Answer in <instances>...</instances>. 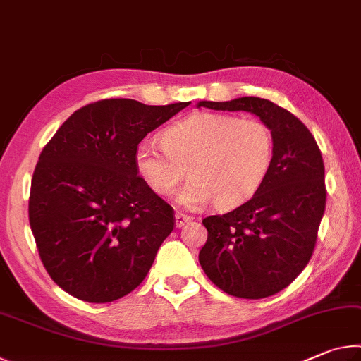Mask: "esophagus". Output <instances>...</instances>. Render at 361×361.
Instances as JSON below:
<instances>
[{
	"label": "esophagus",
	"mask_w": 361,
	"mask_h": 361,
	"mask_svg": "<svg viewBox=\"0 0 361 361\" xmlns=\"http://www.w3.org/2000/svg\"><path fill=\"white\" fill-rule=\"evenodd\" d=\"M189 221H191V216H188V215H185V213H180V212L175 213V224H176V228H183V226H185Z\"/></svg>",
	"instance_id": "esophagus-1"
}]
</instances>
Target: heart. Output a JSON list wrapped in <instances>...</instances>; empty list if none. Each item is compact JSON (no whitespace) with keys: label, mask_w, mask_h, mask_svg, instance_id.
<instances>
[{"label":"heart","mask_w":361,"mask_h":361,"mask_svg":"<svg viewBox=\"0 0 361 361\" xmlns=\"http://www.w3.org/2000/svg\"><path fill=\"white\" fill-rule=\"evenodd\" d=\"M162 143H138L135 170L156 194L170 195L188 167L191 178L176 197L188 209L212 200L221 210L245 204L259 191L274 157V135L264 122L232 114L188 116L164 129Z\"/></svg>","instance_id":"obj_1"}]
</instances>
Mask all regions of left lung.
<instances>
[{
    "instance_id": "obj_1",
    "label": "left lung",
    "mask_w": 361,
    "mask_h": 361,
    "mask_svg": "<svg viewBox=\"0 0 361 361\" xmlns=\"http://www.w3.org/2000/svg\"><path fill=\"white\" fill-rule=\"evenodd\" d=\"M216 111H247L274 135L272 166L252 199L202 219L209 231L199 262L231 296L261 299L295 280L312 256L325 213V166L315 138L295 114L259 97L199 102Z\"/></svg>"
}]
</instances>
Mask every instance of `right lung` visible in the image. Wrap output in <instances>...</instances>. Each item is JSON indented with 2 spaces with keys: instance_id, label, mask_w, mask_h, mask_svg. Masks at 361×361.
<instances>
[{
  "instance_id": "add662e5",
  "label": "right lung",
  "mask_w": 361,
  "mask_h": 361,
  "mask_svg": "<svg viewBox=\"0 0 361 361\" xmlns=\"http://www.w3.org/2000/svg\"><path fill=\"white\" fill-rule=\"evenodd\" d=\"M189 103H90L44 146L30 191V228L47 274L68 295L111 302L149 272L175 218L138 176L133 154L149 132Z\"/></svg>"
}]
</instances>
